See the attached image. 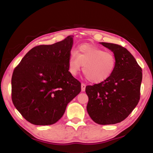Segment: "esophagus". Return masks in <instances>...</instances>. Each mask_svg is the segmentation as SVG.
<instances>
[{
    "label": "esophagus",
    "mask_w": 153,
    "mask_h": 153,
    "mask_svg": "<svg viewBox=\"0 0 153 153\" xmlns=\"http://www.w3.org/2000/svg\"><path fill=\"white\" fill-rule=\"evenodd\" d=\"M81 87H82V91H85V87H86V85H85V84L82 83V85H81Z\"/></svg>",
    "instance_id": "esophagus-1"
}]
</instances>
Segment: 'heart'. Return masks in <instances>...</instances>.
<instances>
[{
	"mask_svg": "<svg viewBox=\"0 0 153 153\" xmlns=\"http://www.w3.org/2000/svg\"><path fill=\"white\" fill-rule=\"evenodd\" d=\"M89 81L100 83L111 76L116 67V58L110 52L91 45H82L77 51H71L68 58L70 74L76 76L83 67Z\"/></svg>",
	"mask_w": 153,
	"mask_h": 153,
	"instance_id": "heart-1",
	"label": "heart"
}]
</instances>
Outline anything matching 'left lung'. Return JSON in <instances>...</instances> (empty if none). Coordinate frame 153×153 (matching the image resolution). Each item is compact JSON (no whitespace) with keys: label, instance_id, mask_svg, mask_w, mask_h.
<instances>
[{"label":"left lung","instance_id":"1","mask_svg":"<svg viewBox=\"0 0 153 153\" xmlns=\"http://www.w3.org/2000/svg\"><path fill=\"white\" fill-rule=\"evenodd\" d=\"M113 52L116 67L109 78L86 87L89 97L87 110L100 125L115 124L125 120L140 99L142 70L134 56L120 45L100 43Z\"/></svg>","mask_w":153,"mask_h":153}]
</instances>
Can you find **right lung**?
I'll return each instance as SVG.
<instances>
[{
    "label": "right lung",
    "mask_w": 153,
    "mask_h": 153,
    "mask_svg": "<svg viewBox=\"0 0 153 153\" xmlns=\"http://www.w3.org/2000/svg\"><path fill=\"white\" fill-rule=\"evenodd\" d=\"M74 36L28 52L14 70L12 100L16 108L31 123L58 122L68 104L81 91V83L68 70Z\"/></svg>",
    "instance_id": "right-lung-1"
}]
</instances>
